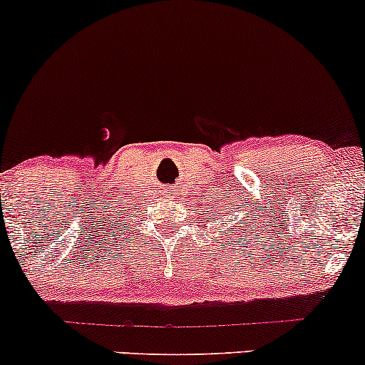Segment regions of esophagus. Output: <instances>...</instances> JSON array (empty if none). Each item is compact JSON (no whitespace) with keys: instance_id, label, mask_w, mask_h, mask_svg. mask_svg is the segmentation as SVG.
I'll return each mask as SVG.
<instances>
[{"instance_id":"obj_1","label":"esophagus","mask_w":365,"mask_h":365,"mask_svg":"<svg viewBox=\"0 0 365 365\" xmlns=\"http://www.w3.org/2000/svg\"><path fill=\"white\" fill-rule=\"evenodd\" d=\"M165 193H167V196H169L170 200H175V198H178V193H175V190H174V187H167V190H165Z\"/></svg>"}]
</instances>
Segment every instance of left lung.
<instances>
[{
	"instance_id": "left-lung-1",
	"label": "left lung",
	"mask_w": 365,
	"mask_h": 365,
	"mask_svg": "<svg viewBox=\"0 0 365 365\" xmlns=\"http://www.w3.org/2000/svg\"><path fill=\"white\" fill-rule=\"evenodd\" d=\"M224 200H226V195L222 196ZM232 206H235V208H226V205H224V202L222 200H219V205H215V210H214V214H220V212H226L227 215H232L235 217L236 220H231V219H227L226 222H232V226H231V229H240V227H248V224L252 222H255V217H253V210L252 208H250V205L247 203V202H243V203H240V205H235L232 203ZM240 207V210L237 211V208Z\"/></svg>"
}]
</instances>
